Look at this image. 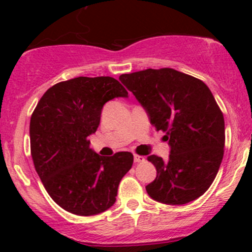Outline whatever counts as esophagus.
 Segmentation results:
<instances>
[{
    "label": "esophagus",
    "instance_id": "obj_1",
    "mask_svg": "<svg viewBox=\"0 0 252 252\" xmlns=\"http://www.w3.org/2000/svg\"><path fill=\"white\" fill-rule=\"evenodd\" d=\"M145 161V157L140 156V155H134V162L135 163H140V162Z\"/></svg>",
    "mask_w": 252,
    "mask_h": 252
}]
</instances>
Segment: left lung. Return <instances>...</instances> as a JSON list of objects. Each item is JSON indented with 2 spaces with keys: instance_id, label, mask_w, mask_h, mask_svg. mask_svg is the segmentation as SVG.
<instances>
[{
  "instance_id": "1",
  "label": "left lung",
  "mask_w": 252,
  "mask_h": 252,
  "mask_svg": "<svg viewBox=\"0 0 252 252\" xmlns=\"http://www.w3.org/2000/svg\"><path fill=\"white\" fill-rule=\"evenodd\" d=\"M119 80L149 114L150 123L166 133L168 161L151 155L156 179L146 187L156 201L184 205L204 195L224 154V118L202 80L172 68L122 74Z\"/></svg>"
}]
</instances>
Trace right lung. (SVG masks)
I'll list each match as a JSON object with an SVG mask.
<instances>
[{
  "label": "right lung",
  "instance_id": "add662e5",
  "mask_svg": "<svg viewBox=\"0 0 252 252\" xmlns=\"http://www.w3.org/2000/svg\"><path fill=\"white\" fill-rule=\"evenodd\" d=\"M128 91L111 77L61 81L42 95L30 118L35 169L53 201L78 216H94L116 202L122 178L133 166L130 152L103 157L90 149L107 101Z\"/></svg>",
  "mask_w": 252,
  "mask_h": 252
}]
</instances>
